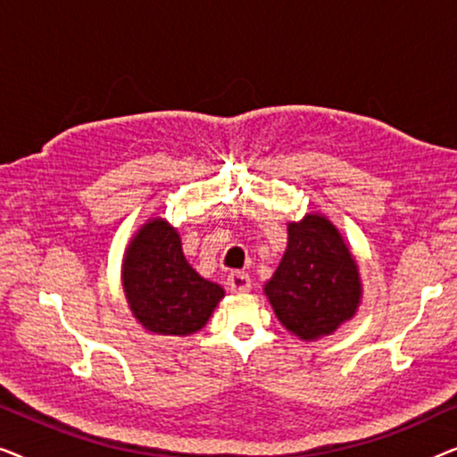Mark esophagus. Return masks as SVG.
<instances>
[{
  "mask_svg": "<svg viewBox=\"0 0 457 457\" xmlns=\"http://www.w3.org/2000/svg\"><path fill=\"white\" fill-rule=\"evenodd\" d=\"M228 287L235 293H247L252 289V278L247 272H230L228 274Z\"/></svg>",
  "mask_w": 457,
  "mask_h": 457,
  "instance_id": "obj_1",
  "label": "esophagus"
}]
</instances>
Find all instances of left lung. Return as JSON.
Returning <instances> with one entry per match:
<instances>
[{"label": "left lung", "instance_id": "8db88e82", "mask_svg": "<svg viewBox=\"0 0 457 457\" xmlns=\"http://www.w3.org/2000/svg\"><path fill=\"white\" fill-rule=\"evenodd\" d=\"M287 249L264 295L278 322L303 341L333 335L361 303L360 268L327 216L305 214L287 224Z\"/></svg>", "mask_w": 457, "mask_h": 457}]
</instances>
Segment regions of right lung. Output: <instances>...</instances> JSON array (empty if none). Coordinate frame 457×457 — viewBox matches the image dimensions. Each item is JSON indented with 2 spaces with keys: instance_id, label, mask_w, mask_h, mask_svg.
<instances>
[{
  "instance_id": "add662e5",
  "label": "right lung",
  "mask_w": 457,
  "mask_h": 457,
  "mask_svg": "<svg viewBox=\"0 0 457 457\" xmlns=\"http://www.w3.org/2000/svg\"><path fill=\"white\" fill-rule=\"evenodd\" d=\"M120 278L135 320L154 335L197 333L224 297L220 285L199 277L187 262L179 230L160 216L141 224L129 241Z\"/></svg>"
}]
</instances>
